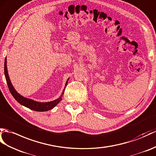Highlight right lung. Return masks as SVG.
Returning a JSON list of instances; mask_svg holds the SVG:
<instances>
[{
	"mask_svg": "<svg viewBox=\"0 0 156 156\" xmlns=\"http://www.w3.org/2000/svg\"><path fill=\"white\" fill-rule=\"evenodd\" d=\"M5 76L6 78V80L7 85H8L9 89L10 90V93L12 95V96L18 102L20 103L23 106L27 107L29 109H31L32 110L37 111V112H44V111H48L52 109L54 107H55L56 105L58 104L60 101L62 100V96H60L59 98H58L55 100L52 101V102H36L34 100H32L31 99L27 98H24L20 95L19 93H18L15 89L14 88L12 84H11V82H10V80L9 76L8 74V70H7V66H6V58H5ZM69 79H68V80ZM68 80L66 81V85L65 87L67 85ZM63 91V92H64ZM62 92V94H63Z\"/></svg>",
	"mask_w": 156,
	"mask_h": 156,
	"instance_id": "1",
	"label": "right lung"
}]
</instances>
